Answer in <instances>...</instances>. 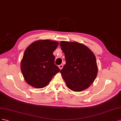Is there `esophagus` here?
<instances>
[{
	"label": "esophagus",
	"instance_id": "1",
	"mask_svg": "<svg viewBox=\"0 0 121 121\" xmlns=\"http://www.w3.org/2000/svg\"><path fill=\"white\" fill-rule=\"evenodd\" d=\"M63 67V64H61V65H59V68H60V70H61V69H62Z\"/></svg>",
	"mask_w": 121,
	"mask_h": 121
}]
</instances>
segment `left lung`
Wrapping results in <instances>:
<instances>
[{
  "label": "left lung",
  "mask_w": 121,
  "mask_h": 121,
  "mask_svg": "<svg viewBox=\"0 0 121 121\" xmlns=\"http://www.w3.org/2000/svg\"><path fill=\"white\" fill-rule=\"evenodd\" d=\"M66 64L60 70L67 87L74 92L89 88L97 77L98 67L94 54L85 44L61 41Z\"/></svg>",
  "instance_id": "8db88e82"
}]
</instances>
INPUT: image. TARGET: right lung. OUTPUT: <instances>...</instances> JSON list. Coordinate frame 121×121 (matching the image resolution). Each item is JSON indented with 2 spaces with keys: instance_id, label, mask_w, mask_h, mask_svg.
I'll return each instance as SVG.
<instances>
[{
  "instance_id": "1",
  "label": "right lung",
  "mask_w": 121,
  "mask_h": 121,
  "mask_svg": "<svg viewBox=\"0 0 121 121\" xmlns=\"http://www.w3.org/2000/svg\"><path fill=\"white\" fill-rule=\"evenodd\" d=\"M58 44L57 41L41 39L26 48L21 61V70L28 85L39 89L45 87L60 71L54 63L53 55Z\"/></svg>"
}]
</instances>
